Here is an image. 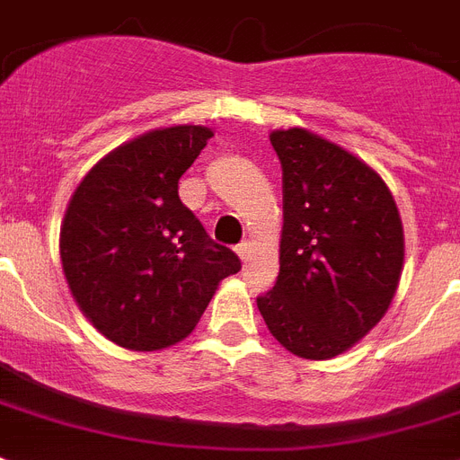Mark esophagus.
Returning <instances> with one entry per match:
<instances>
[{
    "label": "esophagus",
    "mask_w": 460,
    "mask_h": 460,
    "mask_svg": "<svg viewBox=\"0 0 460 460\" xmlns=\"http://www.w3.org/2000/svg\"><path fill=\"white\" fill-rule=\"evenodd\" d=\"M236 252H238V257H241L243 262H248V255H250V243H248V241L238 243V245H236Z\"/></svg>",
    "instance_id": "34e87169"
}]
</instances>
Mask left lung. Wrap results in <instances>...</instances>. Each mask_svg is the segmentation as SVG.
<instances>
[{
  "mask_svg": "<svg viewBox=\"0 0 460 460\" xmlns=\"http://www.w3.org/2000/svg\"><path fill=\"white\" fill-rule=\"evenodd\" d=\"M283 170L281 269L257 297L288 352L331 359L390 307L404 264L397 205L378 172L307 129L271 132Z\"/></svg>",
  "mask_w": 460,
  "mask_h": 460,
  "instance_id": "1",
  "label": "left lung"
}]
</instances>
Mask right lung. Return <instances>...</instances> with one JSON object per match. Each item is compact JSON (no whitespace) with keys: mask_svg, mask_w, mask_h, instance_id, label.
<instances>
[{"mask_svg":"<svg viewBox=\"0 0 460 460\" xmlns=\"http://www.w3.org/2000/svg\"><path fill=\"white\" fill-rule=\"evenodd\" d=\"M212 129H155L115 148L70 198L61 262L70 293L115 345L153 352L191 333L219 281L241 269L179 198Z\"/></svg>","mask_w":460,"mask_h":460,"instance_id":"obj_1","label":"right lung"}]
</instances>
